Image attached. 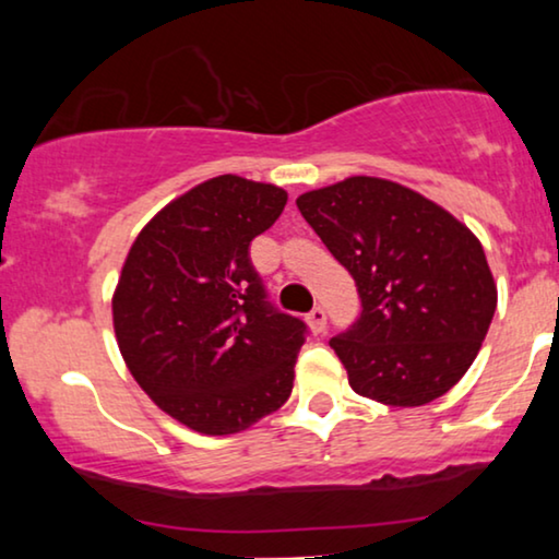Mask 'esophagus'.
Returning a JSON list of instances; mask_svg holds the SVG:
<instances>
[{"label":"esophagus","instance_id":"obj_1","mask_svg":"<svg viewBox=\"0 0 559 559\" xmlns=\"http://www.w3.org/2000/svg\"><path fill=\"white\" fill-rule=\"evenodd\" d=\"M325 323H328V316H325L323 308H312L308 312V325H310L312 333H323Z\"/></svg>","mask_w":559,"mask_h":559}]
</instances>
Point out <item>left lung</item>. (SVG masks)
<instances>
[{
    "label": "left lung",
    "mask_w": 559,
    "mask_h": 559,
    "mask_svg": "<svg viewBox=\"0 0 559 559\" xmlns=\"http://www.w3.org/2000/svg\"><path fill=\"white\" fill-rule=\"evenodd\" d=\"M297 209L361 297L356 323L331 338L350 389L389 407L453 389L496 310L476 234L430 198L369 175L302 193Z\"/></svg>",
    "instance_id": "left-lung-1"
}]
</instances>
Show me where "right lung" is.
<instances>
[{"mask_svg": "<svg viewBox=\"0 0 559 559\" xmlns=\"http://www.w3.org/2000/svg\"><path fill=\"white\" fill-rule=\"evenodd\" d=\"M287 193L218 175L142 228L111 297L127 369L159 409L203 435H234L293 392L305 323L266 302L249 243Z\"/></svg>", "mask_w": 559, "mask_h": 559, "instance_id": "obj_1", "label": "right lung"}]
</instances>
